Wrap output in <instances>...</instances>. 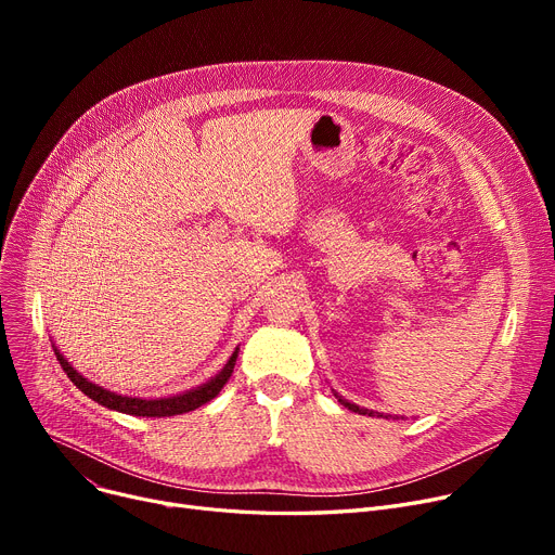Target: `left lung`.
I'll use <instances>...</instances> for the list:
<instances>
[{"label":"left lung","mask_w":555,"mask_h":555,"mask_svg":"<svg viewBox=\"0 0 555 555\" xmlns=\"http://www.w3.org/2000/svg\"><path fill=\"white\" fill-rule=\"evenodd\" d=\"M339 398V396H337ZM339 402L344 404V406H348V410H351V412H358V414H369V416H373L375 412H366V410H360V406L358 404H353V402H348V400H344V398H339Z\"/></svg>","instance_id":"obj_1"}]
</instances>
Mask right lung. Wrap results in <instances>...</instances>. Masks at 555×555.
Masks as SVG:
<instances>
[{"label":"right lung","instance_id":"obj_1","mask_svg":"<svg viewBox=\"0 0 555 555\" xmlns=\"http://www.w3.org/2000/svg\"><path fill=\"white\" fill-rule=\"evenodd\" d=\"M55 351V358L57 362H61L63 371L67 373L69 380L87 396L96 400L99 404L107 406V410H114V412H121V414H130V416H149V418H162V416H178V414H186V412H193L197 410V406H202L204 402L214 400L220 389L227 385V380L233 373V366H236V358H238V348L236 351L231 353L229 362L222 366V371L211 377L209 383H204L202 387H195L186 393H180V396H170V398H130V396H121V393H114V391H107L94 383L87 380V377H82L67 360L65 356H61V351L53 346Z\"/></svg>","mask_w":555,"mask_h":555}]
</instances>
